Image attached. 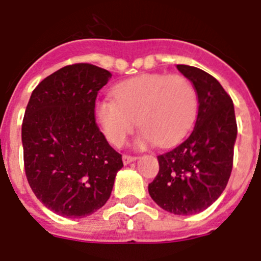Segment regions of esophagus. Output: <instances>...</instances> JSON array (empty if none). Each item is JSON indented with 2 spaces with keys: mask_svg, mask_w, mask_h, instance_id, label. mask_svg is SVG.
<instances>
[{
  "mask_svg": "<svg viewBox=\"0 0 261 261\" xmlns=\"http://www.w3.org/2000/svg\"><path fill=\"white\" fill-rule=\"evenodd\" d=\"M135 159H136V156H134V155H127V154H123L122 155V161L125 164L131 163V162H134Z\"/></svg>",
  "mask_w": 261,
  "mask_h": 261,
  "instance_id": "obj_1",
  "label": "esophagus"
}]
</instances>
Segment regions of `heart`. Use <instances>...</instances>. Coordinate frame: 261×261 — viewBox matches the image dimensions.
Here are the masks:
<instances>
[{
	"instance_id": "b5f03b06",
	"label": "heart",
	"mask_w": 261,
	"mask_h": 261,
	"mask_svg": "<svg viewBox=\"0 0 261 261\" xmlns=\"http://www.w3.org/2000/svg\"><path fill=\"white\" fill-rule=\"evenodd\" d=\"M112 94L95 102L94 117L115 146L122 145L135 120L139 144L171 145L186 135L198 113V93L182 75H139L118 83Z\"/></svg>"
}]
</instances>
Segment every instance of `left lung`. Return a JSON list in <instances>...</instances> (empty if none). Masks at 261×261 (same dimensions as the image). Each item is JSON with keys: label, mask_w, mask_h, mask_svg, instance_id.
Segmentation results:
<instances>
[{"label": "left lung", "mask_w": 261, "mask_h": 261, "mask_svg": "<svg viewBox=\"0 0 261 261\" xmlns=\"http://www.w3.org/2000/svg\"><path fill=\"white\" fill-rule=\"evenodd\" d=\"M177 69L198 93V118L190 136L158 155L159 172L148 190L162 209L190 216L211 206L226 189L237 123L233 102L216 77L187 65Z\"/></svg>", "instance_id": "1"}]
</instances>
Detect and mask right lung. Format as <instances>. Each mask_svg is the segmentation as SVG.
<instances>
[{
    "label": "right lung",
    "mask_w": 261,
    "mask_h": 261,
    "mask_svg": "<svg viewBox=\"0 0 261 261\" xmlns=\"http://www.w3.org/2000/svg\"><path fill=\"white\" fill-rule=\"evenodd\" d=\"M112 77L90 63H74L33 90L21 126L28 182L56 214L83 218L110 199L122 155L98 127V92Z\"/></svg>",
    "instance_id": "1"
}]
</instances>
